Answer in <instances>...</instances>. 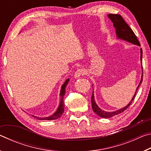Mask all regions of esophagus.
I'll list each match as a JSON object with an SVG mask.
<instances>
[{
    "label": "esophagus",
    "mask_w": 151,
    "mask_h": 151,
    "mask_svg": "<svg viewBox=\"0 0 151 151\" xmlns=\"http://www.w3.org/2000/svg\"><path fill=\"white\" fill-rule=\"evenodd\" d=\"M85 70L84 69H82V68H79L76 71L75 73V78H78L80 77L81 75H85Z\"/></svg>",
    "instance_id": "esophagus-1"
}]
</instances>
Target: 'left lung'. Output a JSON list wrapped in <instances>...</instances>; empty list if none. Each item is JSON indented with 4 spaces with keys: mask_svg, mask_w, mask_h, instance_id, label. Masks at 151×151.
Instances as JSON below:
<instances>
[{
    "mask_svg": "<svg viewBox=\"0 0 151 151\" xmlns=\"http://www.w3.org/2000/svg\"><path fill=\"white\" fill-rule=\"evenodd\" d=\"M108 17L111 19V20L112 22V23H113L114 27L116 29V35L117 36V39L125 40V41L131 42L132 44L136 45L137 46H139V47H140V42L139 41V40L137 39V36L135 35L134 32L132 31V30L130 28L129 25L127 24V22L124 21V20L122 19V17L121 16V15L109 14L108 15ZM142 48H140V62H141V64H142ZM142 74L143 73H142V66L141 78H140V81L139 84V85L137 86L133 97H132L131 101H130V103L128 104L126 106H124L121 109L117 110V111H112V112H106L99 108V106L97 105L96 103L95 100H94V91H93V94H92V96H91V103H92V108H93V111L95 112L96 114H98L99 116L104 119L111 118V117L117 115V114L124 112L125 110L129 108V106L131 104L132 101L134 100V96L136 95L138 88H139V86L140 85V84H141V83L142 82V76H143Z\"/></svg>",
    "mask_w": 151,
    "mask_h": 151,
    "instance_id": "left-lung-1",
    "label": "left lung"
}]
</instances>
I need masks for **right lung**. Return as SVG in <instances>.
Returning a JSON list of instances; mask_svg holds the SVG:
<instances>
[{
  "label": "right lung",
  "mask_w": 151,
  "mask_h": 151,
  "mask_svg": "<svg viewBox=\"0 0 151 151\" xmlns=\"http://www.w3.org/2000/svg\"><path fill=\"white\" fill-rule=\"evenodd\" d=\"M68 82H69V78H67L65 81V83L63 84L61 86V89H60V104L59 106H58V109L54 114H52V115H50L49 116L47 117H45V118H39V117L35 116L32 115L33 117H35V119H37L38 120H48V121H50V120H55L57 119L58 118L62 116L63 113L64 112V109H65V105H64V102H63V98L64 96L66 93V86L68 85Z\"/></svg>",
  "instance_id": "add662e5"
}]
</instances>
